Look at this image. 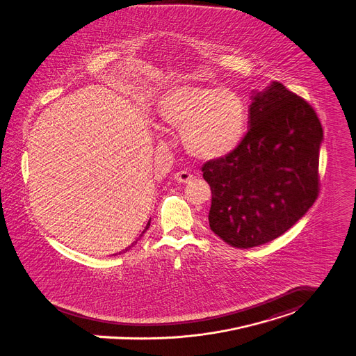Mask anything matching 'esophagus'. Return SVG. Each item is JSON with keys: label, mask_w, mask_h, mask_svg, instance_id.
I'll return each instance as SVG.
<instances>
[{"label": "esophagus", "mask_w": 356, "mask_h": 356, "mask_svg": "<svg viewBox=\"0 0 356 356\" xmlns=\"http://www.w3.org/2000/svg\"><path fill=\"white\" fill-rule=\"evenodd\" d=\"M175 181L179 182V184H188L189 181L193 179V174L189 172V171H178L175 175H174Z\"/></svg>", "instance_id": "esophagus-1"}]
</instances>
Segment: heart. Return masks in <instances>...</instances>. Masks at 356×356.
Instances as JSON below:
<instances>
[{
  "mask_svg": "<svg viewBox=\"0 0 356 356\" xmlns=\"http://www.w3.org/2000/svg\"><path fill=\"white\" fill-rule=\"evenodd\" d=\"M163 124L182 131L185 148L198 159L211 161L231 154L246 129V107L241 97L219 87L177 86L156 106Z\"/></svg>",
  "mask_w": 356,
  "mask_h": 356,
  "instance_id": "heart-1",
  "label": "heart"
}]
</instances>
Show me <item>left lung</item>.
<instances>
[{
	"label": "left lung",
	"mask_w": 356,
	"mask_h": 356,
	"mask_svg": "<svg viewBox=\"0 0 356 356\" xmlns=\"http://www.w3.org/2000/svg\"><path fill=\"white\" fill-rule=\"evenodd\" d=\"M323 137L313 107L282 83L253 92L241 144L201 168L212 192L211 229L238 249L290 229L318 197Z\"/></svg>",
	"instance_id": "8db88e82"
}]
</instances>
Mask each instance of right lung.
<instances>
[{
    "label": "right lung",
    "mask_w": 356,
    "mask_h": 356,
    "mask_svg": "<svg viewBox=\"0 0 356 356\" xmlns=\"http://www.w3.org/2000/svg\"><path fill=\"white\" fill-rule=\"evenodd\" d=\"M149 225H151V219H149V222H148V223H147V226H145V228H144V231H143V232H141V234H140V238H141V236H143V234H144V232H145V231H147V229H148V228H149ZM136 243H137V241H136V242H133V243H131V245H130L129 248H127V249H125V252H128V250H129L130 248H131V246H133V245H136ZM125 252H124V253H125Z\"/></svg>",
    "instance_id": "obj_1"
}]
</instances>
